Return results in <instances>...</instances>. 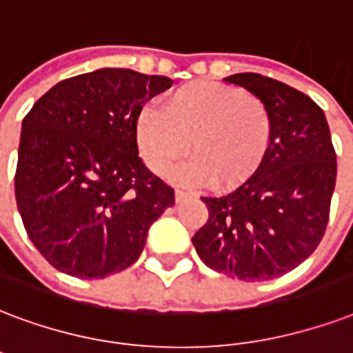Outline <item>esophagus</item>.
Instances as JSON below:
<instances>
[{
	"mask_svg": "<svg viewBox=\"0 0 353 353\" xmlns=\"http://www.w3.org/2000/svg\"><path fill=\"white\" fill-rule=\"evenodd\" d=\"M188 192H185V190H181V188H176V201H183L185 198H188Z\"/></svg>",
	"mask_w": 353,
	"mask_h": 353,
	"instance_id": "34e87169",
	"label": "esophagus"
}]
</instances>
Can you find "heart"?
<instances>
[{
    "instance_id": "1",
    "label": "heart",
    "mask_w": 353,
    "mask_h": 353,
    "mask_svg": "<svg viewBox=\"0 0 353 353\" xmlns=\"http://www.w3.org/2000/svg\"><path fill=\"white\" fill-rule=\"evenodd\" d=\"M274 137L272 114L259 98L222 83L196 81L163 99V111L144 109L134 141L153 174L165 176L187 153L177 177L219 190L246 183L265 163Z\"/></svg>"
}]
</instances>
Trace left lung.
<instances>
[{
    "instance_id": "obj_1",
    "label": "left lung",
    "mask_w": 353,
    "mask_h": 353,
    "mask_svg": "<svg viewBox=\"0 0 353 353\" xmlns=\"http://www.w3.org/2000/svg\"><path fill=\"white\" fill-rule=\"evenodd\" d=\"M272 114L261 168L224 196H203L209 219L192 236L209 268L242 281L290 272L313 254L330 220L337 155L324 111L300 90L259 74L225 77Z\"/></svg>"
}]
</instances>
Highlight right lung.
<instances>
[{"instance_id":"obj_1","label":"right lung","mask_w":353,"mask_h":353,"mask_svg":"<svg viewBox=\"0 0 353 353\" xmlns=\"http://www.w3.org/2000/svg\"><path fill=\"white\" fill-rule=\"evenodd\" d=\"M170 77L101 68L57 83L21 122L14 192L27 235L61 272L103 279L131 266L174 188L139 157L134 123Z\"/></svg>"}]
</instances>
